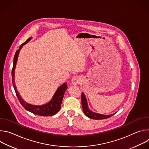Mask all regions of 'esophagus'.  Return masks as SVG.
Masks as SVG:
<instances>
[{"instance_id":"esophagus-1","label":"esophagus","mask_w":149,"mask_h":149,"mask_svg":"<svg viewBox=\"0 0 149 149\" xmlns=\"http://www.w3.org/2000/svg\"><path fill=\"white\" fill-rule=\"evenodd\" d=\"M80 81H81V78H80V77L77 76V75L73 77L71 79V83L73 85H75V86H76L77 84H79V82Z\"/></svg>"}]
</instances>
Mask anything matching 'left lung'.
Segmentation results:
<instances>
[{
	"label": "left lung",
	"instance_id": "1",
	"mask_svg": "<svg viewBox=\"0 0 149 149\" xmlns=\"http://www.w3.org/2000/svg\"><path fill=\"white\" fill-rule=\"evenodd\" d=\"M81 102H82V107L84 113L86 116H87L90 118L94 119V120H102V119L109 118L114 114H112L110 115H104V114L96 113L91 111L88 109L86 97L83 93H82V94H81Z\"/></svg>",
	"mask_w": 149,
	"mask_h": 149
}]
</instances>
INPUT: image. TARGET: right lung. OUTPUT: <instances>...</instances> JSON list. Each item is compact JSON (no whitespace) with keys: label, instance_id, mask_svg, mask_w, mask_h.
Returning <instances> with one entry per match:
<instances>
[{"label":"right lung","instance_id":"1","mask_svg":"<svg viewBox=\"0 0 149 149\" xmlns=\"http://www.w3.org/2000/svg\"><path fill=\"white\" fill-rule=\"evenodd\" d=\"M31 38H29L24 42V44H21L20 46L19 47V49L17 50L15 53L14 59H13V68L12 70V83H13V88L15 89L16 96L20 103L26 110L38 116H52L56 114L61 109L63 95H64V93L68 88L66 82L63 83L62 86H61L57 89L54 96L52 97V98L49 102H48L45 104L41 105H32L26 102L23 99H22V98H21L20 95L19 94L16 88V86L15 84V70L16 62L18 58L19 53L21 48H22V47L26 44H27L28 42L31 40Z\"/></svg>","mask_w":149,"mask_h":149}]
</instances>
